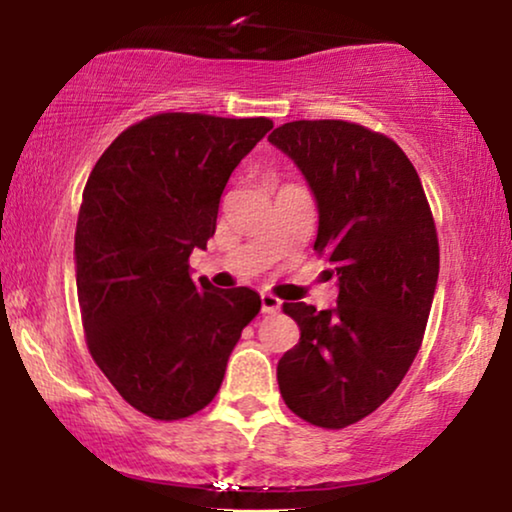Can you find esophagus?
Returning <instances> with one entry per match:
<instances>
[{"label":"esophagus","mask_w":512,"mask_h":512,"mask_svg":"<svg viewBox=\"0 0 512 512\" xmlns=\"http://www.w3.org/2000/svg\"><path fill=\"white\" fill-rule=\"evenodd\" d=\"M261 310H263V314H277L279 310H282V300H279L277 296H272V293H263Z\"/></svg>","instance_id":"esophagus-1"}]
</instances>
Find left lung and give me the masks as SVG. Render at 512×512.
I'll return each mask as SVG.
<instances>
[{"label":"left lung","mask_w":512,"mask_h":512,"mask_svg":"<svg viewBox=\"0 0 512 512\" xmlns=\"http://www.w3.org/2000/svg\"><path fill=\"white\" fill-rule=\"evenodd\" d=\"M268 139L317 198L314 251L340 286L331 310L284 303L300 340L277 363L279 391L305 422L345 429L394 394L422 347L440 265L436 223L417 170L387 135L293 121Z\"/></svg>","instance_id":"1"}]
</instances>
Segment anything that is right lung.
I'll return each mask as SVG.
<instances>
[{"label":"right lung","mask_w":512,"mask_h":512,"mask_svg":"<svg viewBox=\"0 0 512 512\" xmlns=\"http://www.w3.org/2000/svg\"><path fill=\"white\" fill-rule=\"evenodd\" d=\"M270 118L167 111L123 130L83 188L76 293L90 356L125 403L160 422L212 403L242 328L261 312L247 286L188 272L216 230L221 193Z\"/></svg>","instance_id":"obj_1"}]
</instances>
